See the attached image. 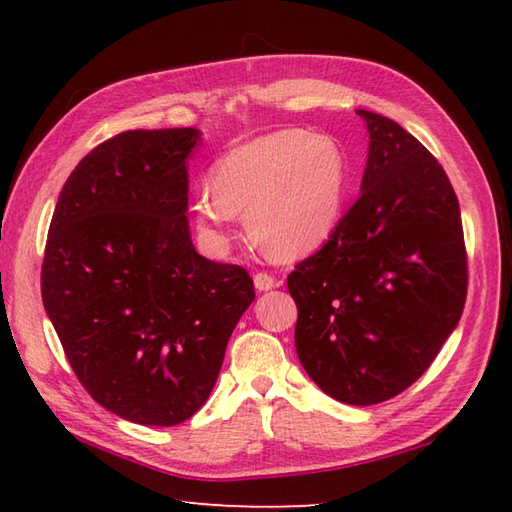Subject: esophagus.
Listing matches in <instances>:
<instances>
[{
	"instance_id": "obj_1",
	"label": "esophagus",
	"mask_w": 512,
	"mask_h": 512,
	"mask_svg": "<svg viewBox=\"0 0 512 512\" xmlns=\"http://www.w3.org/2000/svg\"><path fill=\"white\" fill-rule=\"evenodd\" d=\"M253 284H255V288L259 290V292H266V290H273L275 286H277V281L270 277V275H266V273H257L255 277H253Z\"/></svg>"
}]
</instances>
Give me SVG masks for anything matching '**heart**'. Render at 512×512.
<instances>
[{
	"mask_svg": "<svg viewBox=\"0 0 512 512\" xmlns=\"http://www.w3.org/2000/svg\"><path fill=\"white\" fill-rule=\"evenodd\" d=\"M211 182L195 189L191 211L200 231L224 242L246 213L253 242L275 259L319 248L339 224L347 162L332 136L281 129L237 145L215 162Z\"/></svg>",
	"mask_w": 512,
	"mask_h": 512,
	"instance_id": "b5f03b06",
	"label": "heart"
}]
</instances>
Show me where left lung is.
I'll return each mask as SVG.
<instances>
[{
  "label": "left lung",
  "instance_id": "left-lung-1",
  "mask_svg": "<svg viewBox=\"0 0 512 512\" xmlns=\"http://www.w3.org/2000/svg\"><path fill=\"white\" fill-rule=\"evenodd\" d=\"M363 118L361 195L288 277L297 356L325 394L365 407L427 372L466 299L460 204L440 162L398 123Z\"/></svg>",
  "mask_w": 512,
  "mask_h": 512
}]
</instances>
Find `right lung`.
I'll list each match as a JSON object with an SVG mask.
<instances>
[{
    "instance_id": "obj_1",
    "label": "right lung",
    "mask_w": 512,
    "mask_h": 512,
    "mask_svg": "<svg viewBox=\"0 0 512 512\" xmlns=\"http://www.w3.org/2000/svg\"><path fill=\"white\" fill-rule=\"evenodd\" d=\"M195 127L134 129L65 180L41 299L81 385L107 411L173 427L198 411L255 299L244 268L202 257L189 231Z\"/></svg>"
}]
</instances>
